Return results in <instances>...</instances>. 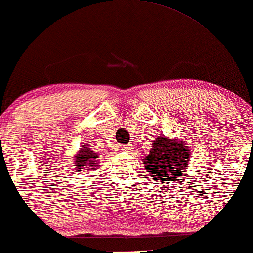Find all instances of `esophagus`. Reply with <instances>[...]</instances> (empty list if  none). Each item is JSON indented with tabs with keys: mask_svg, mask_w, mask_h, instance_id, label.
Here are the masks:
<instances>
[{
	"mask_svg": "<svg viewBox=\"0 0 253 253\" xmlns=\"http://www.w3.org/2000/svg\"><path fill=\"white\" fill-rule=\"evenodd\" d=\"M129 148H130L129 146H123V150H124V151H128Z\"/></svg>",
	"mask_w": 253,
	"mask_h": 253,
	"instance_id": "esophagus-1",
	"label": "esophagus"
}]
</instances>
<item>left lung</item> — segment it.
Masks as SVG:
<instances>
[{
	"instance_id": "obj_1",
	"label": "left lung",
	"mask_w": 253,
	"mask_h": 253,
	"mask_svg": "<svg viewBox=\"0 0 253 253\" xmlns=\"http://www.w3.org/2000/svg\"><path fill=\"white\" fill-rule=\"evenodd\" d=\"M191 151L182 140L160 135L152 144L150 153L144 157L142 164L150 178L157 182H174L180 180L187 171Z\"/></svg>"
}]
</instances>
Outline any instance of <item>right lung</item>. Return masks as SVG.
Returning a JSON list of instances; mask_svg holds the SVG:
<instances>
[{
    "instance_id": "obj_1",
    "label": "right lung",
    "mask_w": 253,
    "mask_h": 253,
    "mask_svg": "<svg viewBox=\"0 0 253 253\" xmlns=\"http://www.w3.org/2000/svg\"><path fill=\"white\" fill-rule=\"evenodd\" d=\"M73 163H74L75 171H81L84 169H90V171H95L100 165L99 154L95 153L89 145H81V148L78 151V153L73 157Z\"/></svg>"
}]
</instances>
